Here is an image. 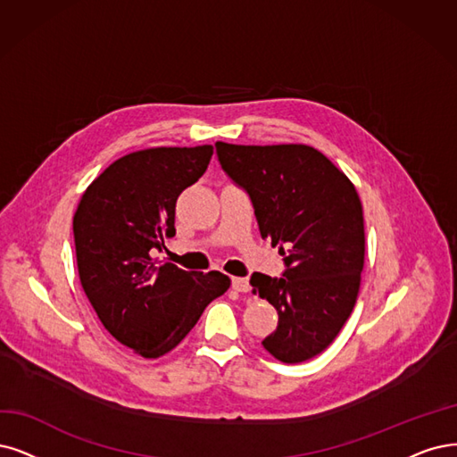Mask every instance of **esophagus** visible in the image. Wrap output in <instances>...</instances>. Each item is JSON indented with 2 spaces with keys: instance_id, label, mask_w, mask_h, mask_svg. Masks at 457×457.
Instances as JSON below:
<instances>
[{
  "instance_id": "obj_1",
  "label": "esophagus",
  "mask_w": 457,
  "mask_h": 457,
  "mask_svg": "<svg viewBox=\"0 0 457 457\" xmlns=\"http://www.w3.org/2000/svg\"><path fill=\"white\" fill-rule=\"evenodd\" d=\"M231 288H233L235 292H241V294L248 292V290H250L248 278H245V277H235V278H231Z\"/></svg>"
}]
</instances>
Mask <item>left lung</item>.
<instances>
[{
	"label": "left lung",
	"instance_id": "obj_1",
	"mask_svg": "<svg viewBox=\"0 0 457 457\" xmlns=\"http://www.w3.org/2000/svg\"><path fill=\"white\" fill-rule=\"evenodd\" d=\"M214 146L226 175L248 194L262 239L284 256L282 277H250L252 292L278 312L262 345L284 363L307 361L333 343L356 305L365 260L360 195L312 146Z\"/></svg>",
	"mask_w": 457,
	"mask_h": 457
}]
</instances>
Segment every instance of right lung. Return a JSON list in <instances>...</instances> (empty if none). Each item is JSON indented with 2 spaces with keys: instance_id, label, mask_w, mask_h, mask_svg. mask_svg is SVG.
<instances>
[{
  "instance_id": "1",
  "label": "right lung",
  "mask_w": 457,
  "mask_h": 457,
  "mask_svg": "<svg viewBox=\"0 0 457 457\" xmlns=\"http://www.w3.org/2000/svg\"><path fill=\"white\" fill-rule=\"evenodd\" d=\"M212 146H158L111 163L73 216L82 290L114 339L143 358L173 350L231 280L152 260L175 235L179 195L207 171Z\"/></svg>"
}]
</instances>
